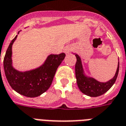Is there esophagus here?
Instances as JSON below:
<instances>
[{"instance_id": "1", "label": "esophagus", "mask_w": 126, "mask_h": 126, "mask_svg": "<svg viewBox=\"0 0 126 126\" xmlns=\"http://www.w3.org/2000/svg\"><path fill=\"white\" fill-rule=\"evenodd\" d=\"M72 50H73L72 47H71V46H67L64 48V52H65L66 54L69 53L70 51H72Z\"/></svg>"}]
</instances>
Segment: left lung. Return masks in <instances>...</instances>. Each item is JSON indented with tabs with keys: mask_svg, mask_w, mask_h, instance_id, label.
<instances>
[{
	"mask_svg": "<svg viewBox=\"0 0 126 126\" xmlns=\"http://www.w3.org/2000/svg\"><path fill=\"white\" fill-rule=\"evenodd\" d=\"M77 58L75 63V77L77 79V83L80 91L83 94L90 97H97L101 95L108 92L115 82L119 72V62L115 75L111 79L106 83L99 82L94 78L87 77L83 74L82 67L81 61L78 55H75Z\"/></svg>",
	"mask_w": 126,
	"mask_h": 126,
	"instance_id": "8db88e82",
	"label": "left lung"
}]
</instances>
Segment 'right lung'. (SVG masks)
Here are the masks:
<instances>
[{"label":"right lung","mask_w":126,"mask_h":126,"mask_svg":"<svg viewBox=\"0 0 126 126\" xmlns=\"http://www.w3.org/2000/svg\"><path fill=\"white\" fill-rule=\"evenodd\" d=\"M17 37L12 40L4 58V69L6 79L13 89L29 97L39 96L51 86L56 71L65 57L64 53L50 55L45 63L34 70L20 72L12 66V45Z\"/></svg>","instance_id":"1"}]
</instances>
